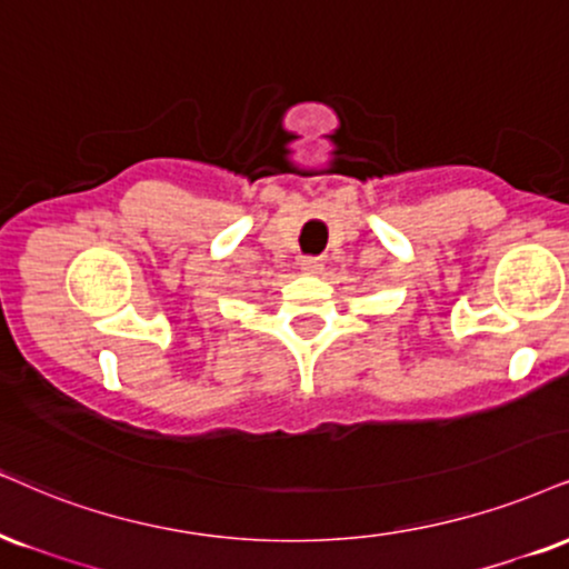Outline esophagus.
Instances as JSON below:
<instances>
[{"instance_id": "1", "label": "esophagus", "mask_w": 569, "mask_h": 569, "mask_svg": "<svg viewBox=\"0 0 569 569\" xmlns=\"http://www.w3.org/2000/svg\"><path fill=\"white\" fill-rule=\"evenodd\" d=\"M299 264H302L305 276H320L323 272V259L320 257H305Z\"/></svg>"}]
</instances>
